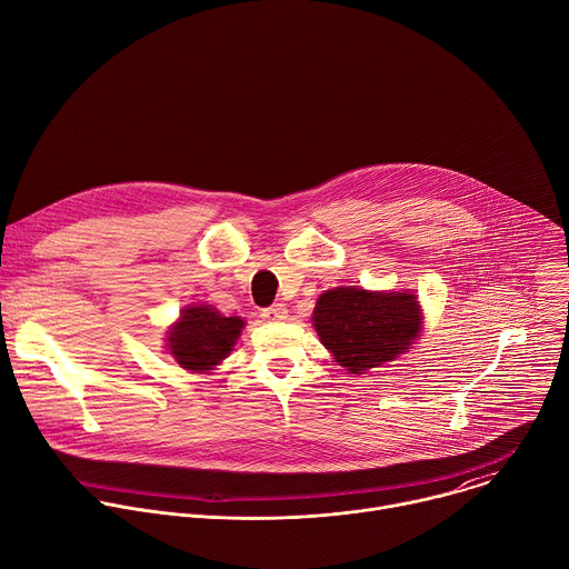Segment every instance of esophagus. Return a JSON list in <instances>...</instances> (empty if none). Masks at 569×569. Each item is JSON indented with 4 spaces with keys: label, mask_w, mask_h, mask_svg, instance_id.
Masks as SVG:
<instances>
[{
    "label": "esophagus",
    "mask_w": 569,
    "mask_h": 569,
    "mask_svg": "<svg viewBox=\"0 0 569 569\" xmlns=\"http://www.w3.org/2000/svg\"><path fill=\"white\" fill-rule=\"evenodd\" d=\"M261 317H263L266 321H283V319L288 317V308H286L283 303H274V306L266 308V310L261 312Z\"/></svg>",
    "instance_id": "34e87169"
}]
</instances>
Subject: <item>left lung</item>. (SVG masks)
I'll return each mask as SVG.
<instances>
[{
	"label": "left lung",
	"instance_id": "obj_1",
	"mask_svg": "<svg viewBox=\"0 0 569 569\" xmlns=\"http://www.w3.org/2000/svg\"><path fill=\"white\" fill-rule=\"evenodd\" d=\"M312 327L333 360L349 373H365L396 360L421 333L423 315L417 295L369 292L342 286L319 295Z\"/></svg>",
	"mask_w": 569,
	"mask_h": 569
}]
</instances>
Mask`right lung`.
Returning a JSON list of instances; mask_svg holds the SVG:
<instances>
[{"mask_svg":"<svg viewBox=\"0 0 569 569\" xmlns=\"http://www.w3.org/2000/svg\"><path fill=\"white\" fill-rule=\"evenodd\" d=\"M246 327V319L224 317L220 310L200 303L187 306L167 333V351L191 373H209L231 351Z\"/></svg>","mask_w":569,"mask_h":569,"instance_id":"add662e5","label":"right lung"}]
</instances>
